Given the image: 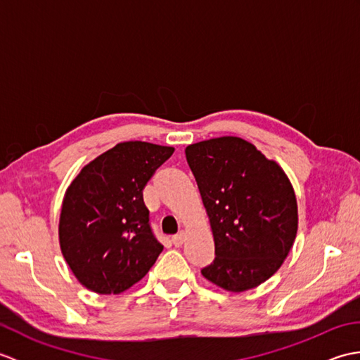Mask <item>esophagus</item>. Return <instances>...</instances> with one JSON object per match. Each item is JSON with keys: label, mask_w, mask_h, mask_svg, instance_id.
Here are the masks:
<instances>
[{"label": "esophagus", "mask_w": 360, "mask_h": 360, "mask_svg": "<svg viewBox=\"0 0 360 360\" xmlns=\"http://www.w3.org/2000/svg\"><path fill=\"white\" fill-rule=\"evenodd\" d=\"M186 241V232L184 231H181L179 233H176L173 238H172V243L174 244L176 248H179V246H182V243Z\"/></svg>", "instance_id": "esophagus-1"}]
</instances>
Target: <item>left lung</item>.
<instances>
[{"mask_svg":"<svg viewBox=\"0 0 360 360\" xmlns=\"http://www.w3.org/2000/svg\"><path fill=\"white\" fill-rule=\"evenodd\" d=\"M186 158L215 240L217 257L201 274L231 292L257 288L280 269L294 244L292 184L275 160L241 137L192 143Z\"/></svg>","mask_w":360,"mask_h":360,"instance_id":"8db88e82","label":"left lung"}]
</instances>
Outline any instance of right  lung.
I'll list each match as a JSON object with an SVG mask.
<instances>
[{"instance_id":"right-lung-1","label":"right lung","mask_w":360,"mask_h":360,"mask_svg":"<svg viewBox=\"0 0 360 360\" xmlns=\"http://www.w3.org/2000/svg\"><path fill=\"white\" fill-rule=\"evenodd\" d=\"M173 147L129 141L91 160L68 187L60 249L83 286L120 294L142 280L164 246L150 227L142 190Z\"/></svg>"}]
</instances>
